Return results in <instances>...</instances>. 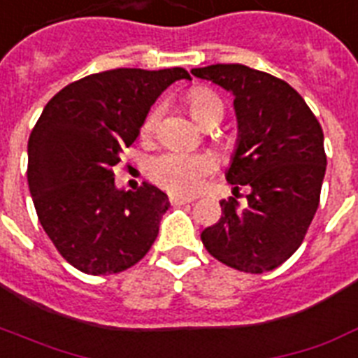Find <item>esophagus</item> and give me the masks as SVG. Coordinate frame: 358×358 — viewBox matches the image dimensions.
Here are the masks:
<instances>
[{"mask_svg":"<svg viewBox=\"0 0 358 358\" xmlns=\"http://www.w3.org/2000/svg\"><path fill=\"white\" fill-rule=\"evenodd\" d=\"M171 204L173 206H182V204H189V202H193L191 199H185V196H178V194H171Z\"/></svg>","mask_w":358,"mask_h":358,"instance_id":"34e87169","label":"esophagus"}]
</instances>
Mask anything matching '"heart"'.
Instances as JSON below:
<instances>
[{"label":"heart","mask_w":358,"mask_h":358,"mask_svg":"<svg viewBox=\"0 0 358 358\" xmlns=\"http://www.w3.org/2000/svg\"><path fill=\"white\" fill-rule=\"evenodd\" d=\"M187 106L194 121L200 124L219 123L224 115V104L215 92L208 88H194L187 94ZM159 106L147 115L141 127L143 136H150L156 130L159 119ZM213 162L204 154L182 152V150H171L164 152L150 159L149 176L154 184L164 187L173 194H187L196 193L208 174L213 173Z\"/></svg>","instance_id":"1"}]
</instances>
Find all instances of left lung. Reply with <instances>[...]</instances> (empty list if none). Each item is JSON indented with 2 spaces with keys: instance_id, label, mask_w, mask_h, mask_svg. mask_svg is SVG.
Here are the masks:
<instances>
[{
  "instance_id": "left-lung-1",
  "label": "left lung",
  "mask_w": 358,
  "mask_h": 358,
  "mask_svg": "<svg viewBox=\"0 0 358 358\" xmlns=\"http://www.w3.org/2000/svg\"><path fill=\"white\" fill-rule=\"evenodd\" d=\"M234 95L237 145L226 180L246 206L220 200L222 217L202 231L220 263L250 274L278 268L300 248L320 202L325 176L324 132L292 86L243 64L191 69Z\"/></svg>"
}]
</instances>
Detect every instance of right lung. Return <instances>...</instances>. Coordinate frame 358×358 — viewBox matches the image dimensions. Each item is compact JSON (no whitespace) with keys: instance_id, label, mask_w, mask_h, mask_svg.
<instances>
[{"instance_id":"add662e5","label":"right lung","mask_w":358,"mask_h":358,"mask_svg":"<svg viewBox=\"0 0 358 358\" xmlns=\"http://www.w3.org/2000/svg\"><path fill=\"white\" fill-rule=\"evenodd\" d=\"M184 68H119L60 90L29 138L27 180L43 231L64 259L92 275L117 274L143 259L169 199L156 185L119 189L113 167L136 141L150 106Z\"/></svg>"}]
</instances>
